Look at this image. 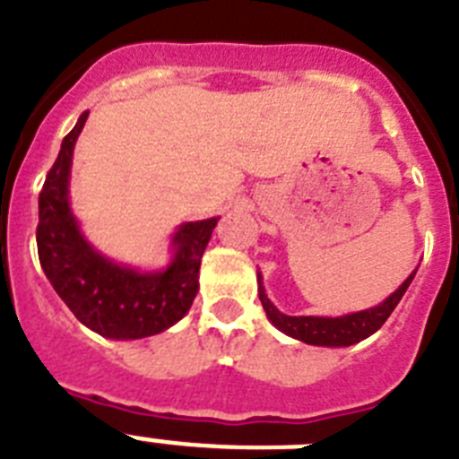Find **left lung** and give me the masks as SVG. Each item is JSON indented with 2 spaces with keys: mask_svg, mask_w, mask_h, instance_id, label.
<instances>
[{
  "mask_svg": "<svg viewBox=\"0 0 459 459\" xmlns=\"http://www.w3.org/2000/svg\"><path fill=\"white\" fill-rule=\"evenodd\" d=\"M413 271L403 285L397 287L386 301L379 303L375 307H368V310L351 312V315H342V317H290L285 312H280L273 303L269 301L266 296L264 285H262V275L257 273V291L259 301L264 306L266 317L273 322V326H278L282 333L291 335V338L301 340L306 344H317V347H350V344L360 342L366 340L368 335H372L375 331H379L384 326L391 312L395 310V306L400 303V299L404 296L407 287L411 285Z\"/></svg>",
  "mask_w": 459,
  "mask_h": 459,
  "instance_id": "obj_1",
  "label": "left lung"
}]
</instances>
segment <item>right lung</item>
<instances>
[{
    "label": "right lung",
    "instance_id": "right-lung-1",
    "mask_svg": "<svg viewBox=\"0 0 459 459\" xmlns=\"http://www.w3.org/2000/svg\"><path fill=\"white\" fill-rule=\"evenodd\" d=\"M87 115L82 112L75 128L64 137L39 195L36 246L40 266L84 326L112 340L147 338L179 322L193 306L200 290L202 255L218 218L181 225L172 238V262L153 273L115 264L93 250L68 204L73 147Z\"/></svg>",
    "mask_w": 459,
    "mask_h": 459
}]
</instances>
